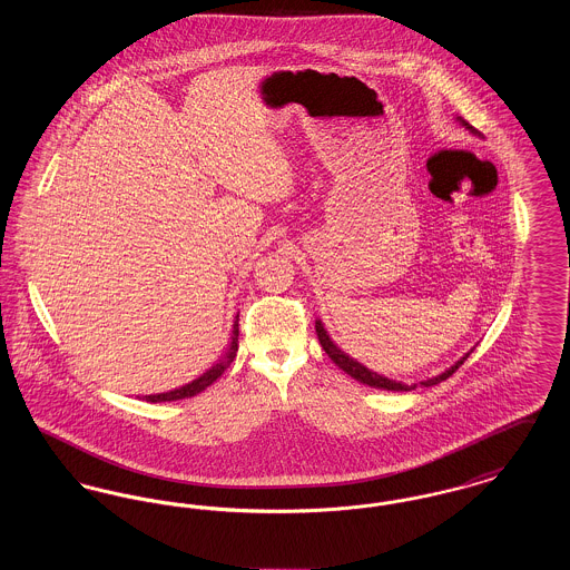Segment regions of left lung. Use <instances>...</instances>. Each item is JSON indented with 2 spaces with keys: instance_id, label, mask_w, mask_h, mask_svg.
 I'll list each match as a JSON object with an SVG mask.
<instances>
[{
  "instance_id": "1",
  "label": "left lung",
  "mask_w": 570,
  "mask_h": 570,
  "mask_svg": "<svg viewBox=\"0 0 570 570\" xmlns=\"http://www.w3.org/2000/svg\"><path fill=\"white\" fill-rule=\"evenodd\" d=\"M460 121L461 126H465L472 135H479V132H476L470 124H465L461 117ZM316 333H318L321 346H323V351L328 354V358H331L340 370H344L348 376H353L354 380H358V382H363V384H370V386H374V389H384V391H412V389H416V384H404V382H397V380L384 379V376H380L376 372L367 370L365 365H361L358 361H354L353 356H348L344 351H340V348L333 344V340L328 337V333H326L325 326H323L321 321H316ZM468 356H470V353L463 354L455 365H451L446 372L438 374L435 379L423 380L421 386H434L438 382L453 376V372L460 367L461 363H463Z\"/></svg>"
}]
</instances>
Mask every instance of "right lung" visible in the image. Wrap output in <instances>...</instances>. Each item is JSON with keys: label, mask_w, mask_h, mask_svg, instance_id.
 Here are the masks:
<instances>
[{"label": "right lung", "mask_w": 570, "mask_h": 570, "mask_svg": "<svg viewBox=\"0 0 570 570\" xmlns=\"http://www.w3.org/2000/svg\"><path fill=\"white\" fill-rule=\"evenodd\" d=\"M237 348H239V314L235 318V325H233V333H230V344H228V351L226 354L217 361L214 367H209L203 376H198L196 380H191L188 384L175 389V391H168V393H156V395H142V400L151 402V404H158V402H177V400H186V397H194L198 395L200 391H205L209 384H214L224 370L230 367V363L235 361L237 356Z\"/></svg>", "instance_id": "right-lung-1"}]
</instances>
